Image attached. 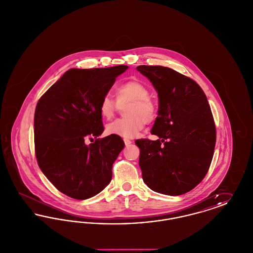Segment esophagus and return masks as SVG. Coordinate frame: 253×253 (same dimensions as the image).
Here are the masks:
<instances>
[{"mask_svg":"<svg viewBox=\"0 0 253 253\" xmlns=\"http://www.w3.org/2000/svg\"><path fill=\"white\" fill-rule=\"evenodd\" d=\"M124 143L126 146H128V145L131 144L132 143V141L130 140V139H127V138H124Z\"/></svg>","mask_w":253,"mask_h":253,"instance_id":"obj_1","label":"esophagus"}]
</instances>
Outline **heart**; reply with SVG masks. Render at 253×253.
<instances>
[{
  "mask_svg": "<svg viewBox=\"0 0 253 253\" xmlns=\"http://www.w3.org/2000/svg\"><path fill=\"white\" fill-rule=\"evenodd\" d=\"M149 95L150 90L147 85L137 80H130L116 88V102L108 95L103 96L99 102L98 111L105 120L112 119L119 107L127 103L123 109L125 117L109 123L106 126L107 133L132 138L143 129L145 123L155 121L157 117V105Z\"/></svg>",
  "mask_w": 253,
  "mask_h": 253,
  "instance_id": "1",
  "label": "heart"
}]
</instances>
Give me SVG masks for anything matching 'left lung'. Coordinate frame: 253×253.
I'll list each match as a JSON object with an SVG mask.
<instances>
[{
	"label": "left lung",
	"mask_w": 253,
	"mask_h": 253,
	"mask_svg": "<svg viewBox=\"0 0 253 253\" xmlns=\"http://www.w3.org/2000/svg\"><path fill=\"white\" fill-rule=\"evenodd\" d=\"M136 69L151 81L158 96V116L151 132L159 139L135 140L143 181L157 193H188L207 174L216 142L207 96L191 78L169 67Z\"/></svg>",
	"instance_id": "8db88e82"
}]
</instances>
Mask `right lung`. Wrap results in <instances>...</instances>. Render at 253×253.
Returning <instances> with one entry per match:
<instances>
[{
  "label": "right lung",
  "instance_id": "add662e5",
  "mask_svg": "<svg viewBox=\"0 0 253 253\" xmlns=\"http://www.w3.org/2000/svg\"><path fill=\"white\" fill-rule=\"evenodd\" d=\"M127 68L70 69L37 103L38 165L60 193L71 198H90L112 179L113 164L125 144L118 135L97 138L104 131L98 105ZM87 139L96 140L87 145Z\"/></svg>",
  "mask_w": 253,
  "mask_h": 253
}]
</instances>
